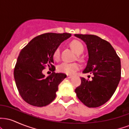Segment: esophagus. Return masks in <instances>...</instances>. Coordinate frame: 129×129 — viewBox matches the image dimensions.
Listing matches in <instances>:
<instances>
[{
	"instance_id": "34e87169",
	"label": "esophagus",
	"mask_w": 129,
	"mask_h": 129,
	"mask_svg": "<svg viewBox=\"0 0 129 129\" xmlns=\"http://www.w3.org/2000/svg\"><path fill=\"white\" fill-rule=\"evenodd\" d=\"M67 78H72V75H67Z\"/></svg>"
}]
</instances>
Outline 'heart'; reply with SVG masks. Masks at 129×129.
<instances>
[{"label": "heart", "instance_id": "1", "mask_svg": "<svg viewBox=\"0 0 129 129\" xmlns=\"http://www.w3.org/2000/svg\"><path fill=\"white\" fill-rule=\"evenodd\" d=\"M70 46L71 48L77 54H81L83 52L84 46L78 40H73L70 43ZM60 56L59 48H57L54 50L53 53V57L54 59H58ZM80 69V66L76 62L68 63L63 62L59 66H58L57 70L58 72L67 74V75H72L75 73L76 71Z\"/></svg>", "mask_w": 129, "mask_h": 129}]
</instances>
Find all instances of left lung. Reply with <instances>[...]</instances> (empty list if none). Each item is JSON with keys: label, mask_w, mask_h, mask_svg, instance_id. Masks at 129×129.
<instances>
[{"label": "left lung", "mask_w": 129, "mask_h": 129, "mask_svg": "<svg viewBox=\"0 0 129 129\" xmlns=\"http://www.w3.org/2000/svg\"><path fill=\"white\" fill-rule=\"evenodd\" d=\"M75 36L85 43L88 59L83 73L93 74L91 81L81 78L75 89L78 99L88 107H98L110 99L121 79V61L111 44L92 35Z\"/></svg>", "instance_id": "left-lung-1"}]
</instances>
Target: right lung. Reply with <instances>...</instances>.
I'll list each match as a JSON object with an SVG mask.
<instances>
[{"instance_id":"right-lung-1","label":"right lung","mask_w":129,"mask_h":129,"mask_svg":"<svg viewBox=\"0 0 129 129\" xmlns=\"http://www.w3.org/2000/svg\"><path fill=\"white\" fill-rule=\"evenodd\" d=\"M71 36L70 33L43 34L33 38L20 51L14 77L20 96L28 104L44 107L55 99L58 85L67 76L54 72L53 53ZM46 64L53 68V73L47 77L42 73Z\"/></svg>"}]
</instances>
